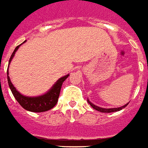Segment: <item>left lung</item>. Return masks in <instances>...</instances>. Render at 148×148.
<instances>
[{
  "mask_svg": "<svg viewBox=\"0 0 148 148\" xmlns=\"http://www.w3.org/2000/svg\"><path fill=\"white\" fill-rule=\"evenodd\" d=\"M88 103L89 104L91 105V107H92L94 109L97 110V111H99V112H104V113L118 112V111H120V110H122L123 108H124L128 104V103H126L125 105L122 106V107H119V108H100V107H98V106H96L95 104H93L88 99Z\"/></svg>",
  "mask_w": 148,
  "mask_h": 148,
  "instance_id": "8db88e82",
  "label": "left lung"
}]
</instances>
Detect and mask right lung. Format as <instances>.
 I'll list each match as a JSON object with an SVG mask.
<instances>
[{
  "label": "right lung",
  "mask_w": 148,
  "mask_h": 148,
  "mask_svg": "<svg viewBox=\"0 0 148 148\" xmlns=\"http://www.w3.org/2000/svg\"><path fill=\"white\" fill-rule=\"evenodd\" d=\"M25 42L26 40H25L22 44ZM21 45L16 47V49H14V51H13L12 56L9 59V66H8V69H7V76H8V83H9L10 90H11L13 96L16 99V101L21 104L22 108H24L27 111L32 112H43L49 111V110L52 109V108L56 104V103L58 101V98H59L60 88H61L63 82L69 77V74L60 77L53 84L52 88L43 95L38 96H26L22 95L21 93L19 92L16 89L14 85L12 84L11 80H10V77L9 76V64L12 61V58L14 57L16 52L18 50L19 47Z\"/></svg>",
  "instance_id": "obj_1"
}]
</instances>
